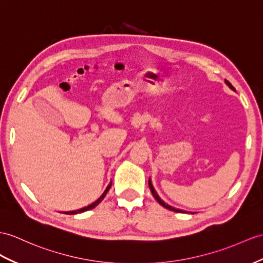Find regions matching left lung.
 Returning <instances> with one entry per match:
<instances>
[{"instance_id": "obj_1", "label": "left lung", "mask_w": 263, "mask_h": 263, "mask_svg": "<svg viewBox=\"0 0 263 263\" xmlns=\"http://www.w3.org/2000/svg\"><path fill=\"white\" fill-rule=\"evenodd\" d=\"M108 190H109V187H108L105 192H104V194H102L97 201H95L92 204H90V205H88V206H86V208H82V209H80V210H77V211H70V212H67V214H77V213H80V212H85V211H88V210H91V209H93V208H96L98 205V204L104 200V197L106 196V194H107V192H108ZM155 198H156V201L159 203V204H162V205L164 206V205H167V204H165L161 198H159V196L155 193Z\"/></svg>"}]
</instances>
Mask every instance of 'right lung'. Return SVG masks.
<instances>
[{"label":"right lung","mask_w":263,"mask_h":263,"mask_svg":"<svg viewBox=\"0 0 263 263\" xmlns=\"http://www.w3.org/2000/svg\"><path fill=\"white\" fill-rule=\"evenodd\" d=\"M148 183H151V181H148ZM166 209H168V210H171V211H174V212H177V213H183V211L182 210H178V209H174V208H172V206H168V205H164Z\"/></svg>","instance_id":"obj_1"}]
</instances>
